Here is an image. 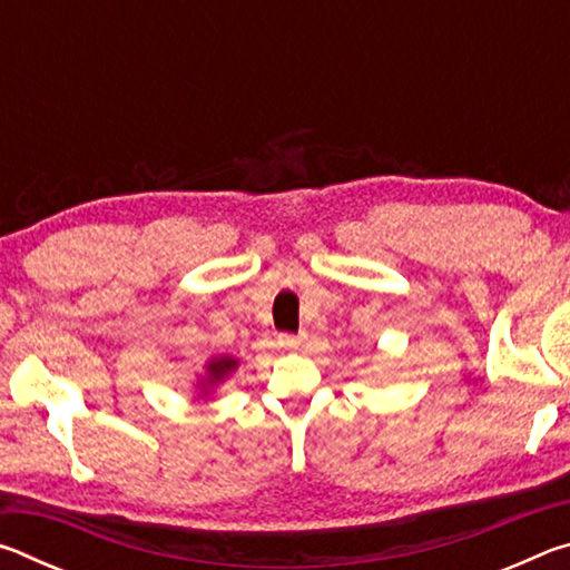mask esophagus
Wrapping results in <instances>:
<instances>
[{"label": "esophagus", "instance_id": "obj_1", "mask_svg": "<svg viewBox=\"0 0 570 570\" xmlns=\"http://www.w3.org/2000/svg\"><path fill=\"white\" fill-rule=\"evenodd\" d=\"M304 342V334H278V346H284V350H294V346H298Z\"/></svg>", "mask_w": 570, "mask_h": 570}]
</instances>
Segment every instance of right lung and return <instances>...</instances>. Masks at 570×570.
Returning a JSON list of instances; mask_svg holds the SVG:
<instances>
[{
	"instance_id": "obj_1",
	"label": "right lung",
	"mask_w": 570,
	"mask_h": 570,
	"mask_svg": "<svg viewBox=\"0 0 570 570\" xmlns=\"http://www.w3.org/2000/svg\"><path fill=\"white\" fill-rule=\"evenodd\" d=\"M234 366H236V360H230V356H224V360H214L208 364L210 382H220L230 370H234Z\"/></svg>"
}]
</instances>
